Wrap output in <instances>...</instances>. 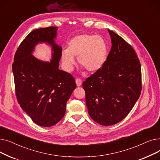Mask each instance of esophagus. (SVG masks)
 I'll use <instances>...</instances> for the list:
<instances>
[{"label":"esophagus","mask_w":160,"mask_h":160,"mask_svg":"<svg viewBox=\"0 0 160 160\" xmlns=\"http://www.w3.org/2000/svg\"><path fill=\"white\" fill-rule=\"evenodd\" d=\"M82 81L80 78H77L76 79V83H77V86H80L82 85Z\"/></svg>","instance_id":"obj_1"}]
</instances>
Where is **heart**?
Instances as JSON below:
<instances>
[{
	"label": "heart",
	"mask_w": 160,
	"mask_h": 160,
	"mask_svg": "<svg viewBox=\"0 0 160 160\" xmlns=\"http://www.w3.org/2000/svg\"><path fill=\"white\" fill-rule=\"evenodd\" d=\"M107 56V47L104 39L99 36L82 34L74 37L68 47L62 52V62L67 71L72 69L75 63L74 57L78 58L79 65L89 72L102 68Z\"/></svg>",
	"instance_id": "heart-1"
}]
</instances>
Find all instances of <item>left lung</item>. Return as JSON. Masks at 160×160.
<instances>
[{
	"label": "left lung",
	"instance_id": "1",
	"mask_svg": "<svg viewBox=\"0 0 160 160\" xmlns=\"http://www.w3.org/2000/svg\"><path fill=\"white\" fill-rule=\"evenodd\" d=\"M112 48L102 68L82 83L91 118L104 125H113L128 115L142 88L141 64L132 47L108 30Z\"/></svg>",
	"mask_w": 160,
	"mask_h": 160
}]
</instances>
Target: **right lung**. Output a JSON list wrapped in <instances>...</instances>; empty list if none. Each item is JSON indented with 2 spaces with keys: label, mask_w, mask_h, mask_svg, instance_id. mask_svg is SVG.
<instances>
[{
  "label": "right lung",
  "mask_w": 160,
  "mask_h": 160,
  "mask_svg": "<svg viewBox=\"0 0 160 160\" xmlns=\"http://www.w3.org/2000/svg\"><path fill=\"white\" fill-rule=\"evenodd\" d=\"M56 27L32 31L19 45L12 70L18 102L22 110L41 127L57 124L65 113L66 103L77 88L72 76L58 68L62 48L55 43ZM39 42L52 46L53 59L44 62L31 55Z\"/></svg>",
  "instance_id": "right-lung-1"
}]
</instances>
